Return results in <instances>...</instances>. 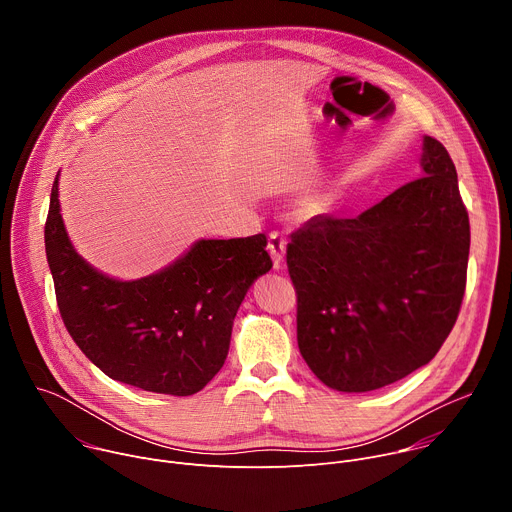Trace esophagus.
<instances>
[{"instance_id":"obj_1","label":"esophagus","mask_w":512,"mask_h":512,"mask_svg":"<svg viewBox=\"0 0 512 512\" xmlns=\"http://www.w3.org/2000/svg\"><path fill=\"white\" fill-rule=\"evenodd\" d=\"M285 247H287V239L279 233H271L269 235V243H267V251L273 259V267L281 269L283 265V257H285Z\"/></svg>"}]
</instances>
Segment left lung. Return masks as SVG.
<instances>
[{
	"label": "left lung",
	"mask_w": 512,
	"mask_h": 512,
	"mask_svg": "<svg viewBox=\"0 0 512 512\" xmlns=\"http://www.w3.org/2000/svg\"><path fill=\"white\" fill-rule=\"evenodd\" d=\"M421 178L356 218L314 216L287 243L298 346L330 389L367 393L427 364L466 289L468 212L444 145L423 135Z\"/></svg>",
	"instance_id": "obj_1"
}]
</instances>
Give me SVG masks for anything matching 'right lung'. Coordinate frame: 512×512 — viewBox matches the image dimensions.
Listing matches in <instances>:
<instances>
[{"label": "right lung", "instance_id": "obj_1", "mask_svg": "<svg viewBox=\"0 0 512 512\" xmlns=\"http://www.w3.org/2000/svg\"><path fill=\"white\" fill-rule=\"evenodd\" d=\"M56 174L44 227L62 322L85 356L113 381L186 397L223 369L233 322L255 279L273 267L265 235L198 239L164 269L115 279L70 243Z\"/></svg>", "mask_w": 512, "mask_h": 512}]
</instances>
